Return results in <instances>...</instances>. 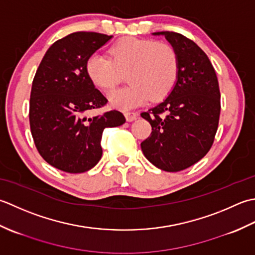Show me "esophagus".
<instances>
[{"instance_id":"esophagus-1","label":"esophagus","mask_w":255,"mask_h":255,"mask_svg":"<svg viewBox=\"0 0 255 255\" xmlns=\"http://www.w3.org/2000/svg\"><path fill=\"white\" fill-rule=\"evenodd\" d=\"M124 117H126L128 122H132L134 120H136L138 114L136 112H126V113H124Z\"/></svg>"}]
</instances>
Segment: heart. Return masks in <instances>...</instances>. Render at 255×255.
I'll list each match as a JSON object with an SVG mask.
<instances>
[{"instance_id": "1", "label": "heart", "mask_w": 255, "mask_h": 255, "mask_svg": "<svg viewBox=\"0 0 255 255\" xmlns=\"http://www.w3.org/2000/svg\"><path fill=\"white\" fill-rule=\"evenodd\" d=\"M86 69L93 85L103 90L112 89L128 72L129 85L109 93L112 107L128 111L168 95L177 80L178 57L169 44L124 37L110 48V57L91 55Z\"/></svg>"}]
</instances>
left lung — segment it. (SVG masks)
<instances>
[{
    "mask_svg": "<svg viewBox=\"0 0 255 255\" xmlns=\"http://www.w3.org/2000/svg\"><path fill=\"white\" fill-rule=\"evenodd\" d=\"M165 36L178 57V76L164 100L141 117L152 133L141 143L144 156L157 168L179 171L209 152L220 116V90L216 71L198 45L184 35Z\"/></svg>",
    "mask_w": 255,
    "mask_h": 255,
    "instance_id": "1",
    "label": "left lung"
}]
</instances>
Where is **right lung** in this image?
<instances>
[{"instance_id": "add662e5", "label": "right lung", "mask_w": 255, "mask_h": 255, "mask_svg": "<svg viewBox=\"0 0 255 255\" xmlns=\"http://www.w3.org/2000/svg\"><path fill=\"white\" fill-rule=\"evenodd\" d=\"M112 36L77 32L50 46L34 77L29 124L36 148L46 162L66 173H85L102 156L106 128L126 123L121 112L87 117L107 105L87 74L88 58Z\"/></svg>"}]
</instances>
